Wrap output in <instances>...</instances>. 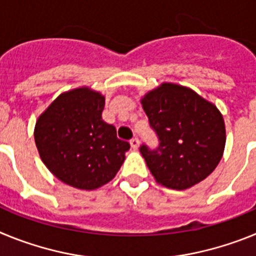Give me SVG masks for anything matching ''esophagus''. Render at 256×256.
Instances as JSON below:
<instances>
[{"instance_id":"obj_1","label":"esophagus","mask_w":256,"mask_h":256,"mask_svg":"<svg viewBox=\"0 0 256 256\" xmlns=\"http://www.w3.org/2000/svg\"><path fill=\"white\" fill-rule=\"evenodd\" d=\"M130 146H132V148H134V150H137L140 146V141L137 137H133L132 140H130Z\"/></svg>"}]
</instances>
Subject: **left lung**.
<instances>
[{"label":"left lung","instance_id":"8db88e82","mask_svg":"<svg viewBox=\"0 0 256 256\" xmlns=\"http://www.w3.org/2000/svg\"><path fill=\"white\" fill-rule=\"evenodd\" d=\"M142 108L159 146L140 148L151 174L162 186L186 190L212 174L226 144L223 116L195 91L162 83L144 96Z\"/></svg>","mask_w":256,"mask_h":256}]
</instances>
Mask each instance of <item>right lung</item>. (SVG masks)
<instances>
[{"label":"right lung","mask_w":256,"mask_h":256,"mask_svg":"<svg viewBox=\"0 0 256 256\" xmlns=\"http://www.w3.org/2000/svg\"><path fill=\"white\" fill-rule=\"evenodd\" d=\"M105 97L88 87L64 92L38 118L36 146L48 170L79 190H94L115 177L130 150L102 120Z\"/></svg>","instance_id":"right-lung-1"}]
</instances>
